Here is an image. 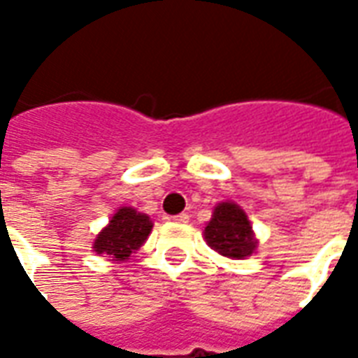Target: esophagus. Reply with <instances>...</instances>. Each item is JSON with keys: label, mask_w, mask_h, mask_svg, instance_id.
Listing matches in <instances>:
<instances>
[{"label": "esophagus", "mask_w": 358, "mask_h": 358, "mask_svg": "<svg viewBox=\"0 0 358 358\" xmlns=\"http://www.w3.org/2000/svg\"><path fill=\"white\" fill-rule=\"evenodd\" d=\"M171 221H174V223H187V221H189V215H187V213H180V215H173Z\"/></svg>", "instance_id": "1"}]
</instances>
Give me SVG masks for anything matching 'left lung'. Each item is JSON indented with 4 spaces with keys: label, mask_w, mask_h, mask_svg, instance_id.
<instances>
[{
    "label": "left lung",
    "mask_w": 358,
    "mask_h": 358,
    "mask_svg": "<svg viewBox=\"0 0 358 358\" xmlns=\"http://www.w3.org/2000/svg\"><path fill=\"white\" fill-rule=\"evenodd\" d=\"M204 239L219 255L234 260L252 255L258 243L247 213L230 201L213 208L212 219L204 229Z\"/></svg>",
    "instance_id": "left-lung-1"
}]
</instances>
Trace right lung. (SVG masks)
Returning a JSON list of instances; mask_svg holds the SVG:
<instances>
[{"mask_svg": "<svg viewBox=\"0 0 358 358\" xmlns=\"http://www.w3.org/2000/svg\"><path fill=\"white\" fill-rule=\"evenodd\" d=\"M152 221L135 208L117 210L109 224L96 236L92 249L96 255H109L113 260H128L129 255L145 243L152 232Z\"/></svg>", "mask_w": 358, "mask_h": 358, "instance_id": "obj_1", "label": "right lung"}]
</instances>
